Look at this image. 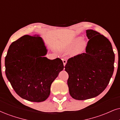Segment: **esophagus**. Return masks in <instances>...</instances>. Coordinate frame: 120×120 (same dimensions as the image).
<instances>
[{
	"mask_svg": "<svg viewBox=\"0 0 120 120\" xmlns=\"http://www.w3.org/2000/svg\"><path fill=\"white\" fill-rule=\"evenodd\" d=\"M63 65H64V66H66V63H67V60H63Z\"/></svg>",
	"mask_w": 120,
	"mask_h": 120,
	"instance_id": "obj_1",
	"label": "esophagus"
}]
</instances>
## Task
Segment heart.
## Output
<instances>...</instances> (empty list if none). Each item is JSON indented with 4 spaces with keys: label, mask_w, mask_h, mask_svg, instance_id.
I'll use <instances>...</instances> for the list:
<instances>
[{
    "label": "heart",
    "mask_w": 120,
    "mask_h": 120,
    "mask_svg": "<svg viewBox=\"0 0 120 120\" xmlns=\"http://www.w3.org/2000/svg\"><path fill=\"white\" fill-rule=\"evenodd\" d=\"M76 45H77L76 48V51L78 52H81L84 49L85 47V43L82 41V38H76L72 41L71 44V47H75Z\"/></svg>",
    "instance_id": "heart-1"
}]
</instances>
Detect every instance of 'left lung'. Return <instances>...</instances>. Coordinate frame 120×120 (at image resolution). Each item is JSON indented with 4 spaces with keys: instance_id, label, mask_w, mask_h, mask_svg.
<instances>
[{
    "instance_id": "left-lung-1",
    "label": "left lung",
    "mask_w": 120,
    "mask_h": 120,
    "mask_svg": "<svg viewBox=\"0 0 120 120\" xmlns=\"http://www.w3.org/2000/svg\"><path fill=\"white\" fill-rule=\"evenodd\" d=\"M89 39L86 52L69 58L65 71L69 94L85 100L101 94L109 85L114 71L115 54L107 38L92 29L86 30Z\"/></svg>"
}]
</instances>
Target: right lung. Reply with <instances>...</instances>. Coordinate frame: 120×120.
Segmentation results:
<instances>
[{
    "label": "right lung",
    "instance_id": "obj_1",
    "mask_svg": "<svg viewBox=\"0 0 120 120\" xmlns=\"http://www.w3.org/2000/svg\"><path fill=\"white\" fill-rule=\"evenodd\" d=\"M47 52L38 35H24L10 44L5 58V75L22 98L36 102L47 100L51 84L64 68L59 58L44 57Z\"/></svg>",
    "mask_w": 120,
    "mask_h": 120
}]
</instances>
